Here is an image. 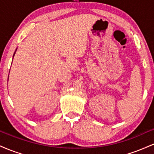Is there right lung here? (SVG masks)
Listing matches in <instances>:
<instances>
[{
  "label": "right lung",
  "mask_w": 154,
  "mask_h": 154,
  "mask_svg": "<svg viewBox=\"0 0 154 154\" xmlns=\"http://www.w3.org/2000/svg\"><path fill=\"white\" fill-rule=\"evenodd\" d=\"M17 49H16V51H15L14 54V55H13V58H14V55H15V54H16V51H17Z\"/></svg>",
  "instance_id": "add662e5"
}]
</instances>
